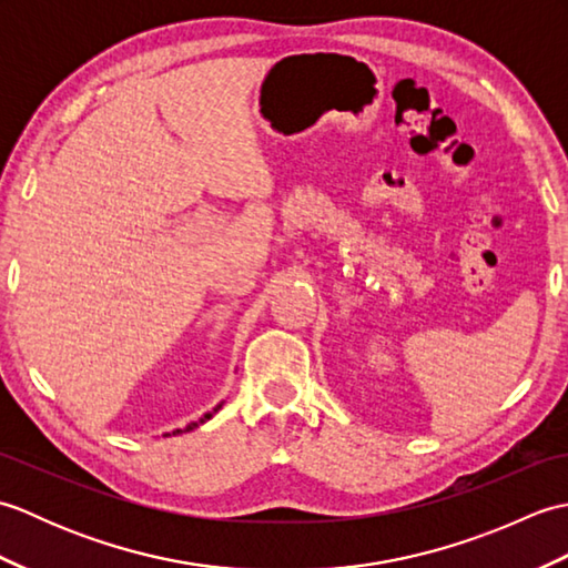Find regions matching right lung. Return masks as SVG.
Masks as SVG:
<instances>
[{"mask_svg": "<svg viewBox=\"0 0 568 568\" xmlns=\"http://www.w3.org/2000/svg\"><path fill=\"white\" fill-rule=\"evenodd\" d=\"M220 407H222V403L220 405H216L214 409H210V413H204L197 422H190V425L185 427V429H175L173 434H183V432H192V429H195V427H200V425H204V422H207V419H212L216 413H220ZM165 437H168V434H165Z\"/></svg>", "mask_w": 568, "mask_h": 568, "instance_id": "obj_1", "label": "right lung"}]
</instances>
